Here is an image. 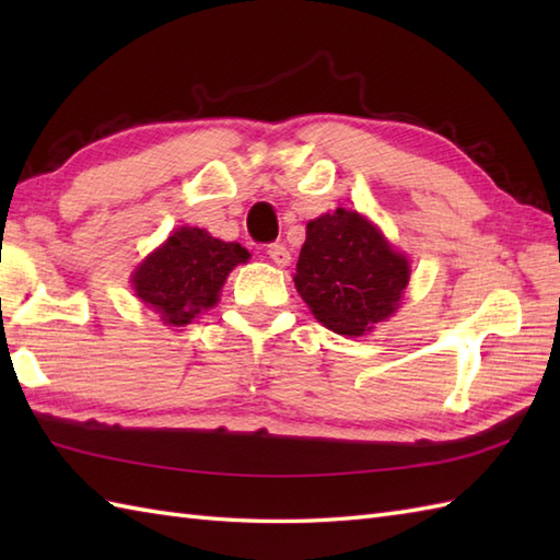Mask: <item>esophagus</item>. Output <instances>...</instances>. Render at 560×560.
Returning <instances> with one entry per match:
<instances>
[{
	"label": "esophagus",
	"mask_w": 560,
	"mask_h": 560,
	"mask_svg": "<svg viewBox=\"0 0 560 560\" xmlns=\"http://www.w3.org/2000/svg\"><path fill=\"white\" fill-rule=\"evenodd\" d=\"M267 255H269V259H271L273 265H277V267H289L291 253H289V249L283 247L281 243H273V245H269V247H267Z\"/></svg>",
	"instance_id": "obj_1"
}]
</instances>
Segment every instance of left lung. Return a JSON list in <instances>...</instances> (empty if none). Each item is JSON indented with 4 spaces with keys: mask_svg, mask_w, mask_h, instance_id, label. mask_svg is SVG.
<instances>
[{
    "mask_svg": "<svg viewBox=\"0 0 560 560\" xmlns=\"http://www.w3.org/2000/svg\"><path fill=\"white\" fill-rule=\"evenodd\" d=\"M409 273V259L375 223L339 207L307 223L293 281L317 323L363 337L397 313Z\"/></svg>",
    "mask_w": 560,
    "mask_h": 560,
    "instance_id": "1",
    "label": "left lung"
}]
</instances>
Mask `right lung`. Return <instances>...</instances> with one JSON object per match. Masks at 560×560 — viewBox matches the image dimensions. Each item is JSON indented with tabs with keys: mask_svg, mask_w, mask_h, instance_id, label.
I'll return each instance as SVG.
<instances>
[{
	"mask_svg": "<svg viewBox=\"0 0 560 560\" xmlns=\"http://www.w3.org/2000/svg\"><path fill=\"white\" fill-rule=\"evenodd\" d=\"M247 259L241 243H223L205 229L183 225L135 269V295L161 315L163 325L183 327L219 303L229 273Z\"/></svg>",
	"mask_w": 560,
	"mask_h": 560,
	"instance_id": "obj_1",
	"label": "right lung"
}]
</instances>
